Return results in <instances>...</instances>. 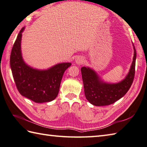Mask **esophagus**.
<instances>
[{"label": "esophagus", "instance_id": "34e87169", "mask_svg": "<svg viewBox=\"0 0 147 147\" xmlns=\"http://www.w3.org/2000/svg\"><path fill=\"white\" fill-rule=\"evenodd\" d=\"M83 61H84V59H83V58H82L81 57L78 56L76 58V63H77V64H81V63H83Z\"/></svg>", "mask_w": 147, "mask_h": 147}]
</instances>
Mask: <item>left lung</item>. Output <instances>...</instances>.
<instances>
[{
    "label": "left lung",
    "instance_id": "8db88e82",
    "mask_svg": "<svg viewBox=\"0 0 147 147\" xmlns=\"http://www.w3.org/2000/svg\"><path fill=\"white\" fill-rule=\"evenodd\" d=\"M133 61L125 79L117 83L104 82L96 71L90 67L83 66L81 74L86 98L96 106H108L115 103L125 95L133 82L135 74L136 52L134 44Z\"/></svg>",
    "mask_w": 147,
    "mask_h": 147
}]
</instances>
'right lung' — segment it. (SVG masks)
<instances>
[{"label":"right lung","mask_w":147,"mask_h":147,"mask_svg":"<svg viewBox=\"0 0 147 147\" xmlns=\"http://www.w3.org/2000/svg\"><path fill=\"white\" fill-rule=\"evenodd\" d=\"M24 29L23 27L18 33L11 53L10 67L14 81L22 96L36 103L51 102L57 96L63 74L71 63H59L47 70H38L26 64L21 51Z\"/></svg>","instance_id":"add662e5"}]
</instances>
